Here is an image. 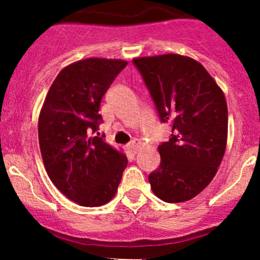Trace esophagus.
<instances>
[{"instance_id":"esophagus-1","label":"esophagus","mask_w":260,"mask_h":260,"mask_svg":"<svg viewBox=\"0 0 260 260\" xmlns=\"http://www.w3.org/2000/svg\"><path fill=\"white\" fill-rule=\"evenodd\" d=\"M140 145H141V141L137 140V138H135V140H133L129 145H128V147H129V150L132 151V152H136V151H138Z\"/></svg>"}]
</instances>
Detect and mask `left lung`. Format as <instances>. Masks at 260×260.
<instances>
[{
	"label": "left lung",
	"instance_id": "1",
	"mask_svg": "<svg viewBox=\"0 0 260 260\" xmlns=\"http://www.w3.org/2000/svg\"><path fill=\"white\" fill-rule=\"evenodd\" d=\"M162 123L171 125L157 147L160 166L148 175L153 194L180 203L215 178L228 143V104L217 82L198 60L161 54L135 58Z\"/></svg>",
	"mask_w": 260,
	"mask_h": 260
}]
</instances>
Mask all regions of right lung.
I'll list each match as a JSON object with an SVG mask.
<instances>
[{"mask_svg": "<svg viewBox=\"0 0 260 260\" xmlns=\"http://www.w3.org/2000/svg\"><path fill=\"white\" fill-rule=\"evenodd\" d=\"M127 60L86 58L71 63L53 81L39 114L38 136L48 176L58 190L84 207L113 200L127 156L103 137L100 103Z\"/></svg>", "mask_w": 260, "mask_h": 260, "instance_id": "1", "label": "right lung"}]
</instances>
